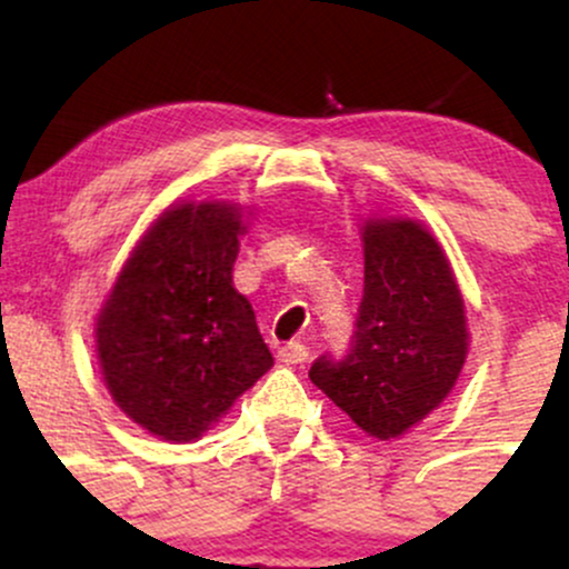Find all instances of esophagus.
<instances>
[{
  "label": "esophagus",
  "instance_id": "1",
  "mask_svg": "<svg viewBox=\"0 0 569 569\" xmlns=\"http://www.w3.org/2000/svg\"><path fill=\"white\" fill-rule=\"evenodd\" d=\"M307 350L302 342H289L283 345V348H278V361L280 363H302L307 358Z\"/></svg>",
  "mask_w": 569,
  "mask_h": 569
}]
</instances>
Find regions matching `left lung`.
Wrapping results in <instances>:
<instances>
[{"mask_svg":"<svg viewBox=\"0 0 569 569\" xmlns=\"http://www.w3.org/2000/svg\"><path fill=\"white\" fill-rule=\"evenodd\" d=\"M363 299L342 361L321 356L310 380L363 433L388 441L452 393L468 356L466 302L426 224L375 217L361 227Z\"/></svg>","mask_w":569,"mask_h":569,"instance_id":"obj_1","label":"left lung"}]
</instances>
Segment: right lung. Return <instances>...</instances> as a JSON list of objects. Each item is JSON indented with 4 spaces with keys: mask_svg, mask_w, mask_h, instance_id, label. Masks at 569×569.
<instances>
[{
    "mask_svg": "<svg viewBox=\"0 0 569 569\" xmlns=\"http://www.w3.org/2000/svg\"><path fill=\"white\" fill-rule=\"evenodd\" d=\"M243 232L238 202L166 208L96 318L109 393L162 441L200 439L272 367L251 302L232 286Z\"/></svg>",
    "mask_w": 569,
    "mask_h": 569,
    "instance_id": "add662e5",
    "label": "right lung"
}]
</instances>
